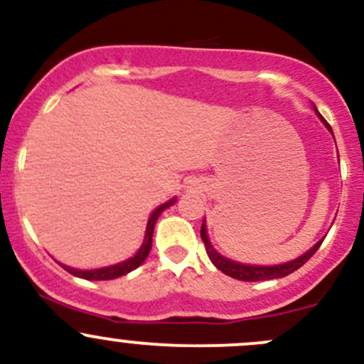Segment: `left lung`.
<instances>
[{
  "instance_id": "obj_1",
  "label": "left lung",
  "mask_w": 364,
  "mask_h": 364,
  "mask_svg": "<svg viewBox=\"0 0 364 364\" xmlns=\"http://www.w3.org/2000/svg\"><path fill=\"white\" fill-rule=\"evenodd\" d=\"M315 112L318 114L317 109H315ZM318 116H321V114H318ZM321 119L326 123V119L322 116H321ZM326 127L331 130V127H329L328 123H326ZM200 237H203L205 252H208V257L211 259V262L215 264V266L218 267L222 273L229 274L230 278H236V280H241V282H260V280H273V278L287 277V274L294 273L296 269H299L303 264H306L308 260H310V257L314 255V253L318 250V247L322 245V241H318V243L315 245L311 250H308L304 255H301L299 259L291 260V262L280 264V266H247V264H240V262H234V260L225 259V257L220 255V253L211 247V243H209V240H208V234H205L204 222H203V227H200Z\"/></svg>"
}]
</instances>
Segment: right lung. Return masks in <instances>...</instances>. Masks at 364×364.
Returning <instances> with one entry per match:
<instances>
[{
	"mask_svg": "<svg viewBox=\"0 0 364 364\" xmlns=\"http://www.w3.org/2000/svg\"><path fill=\"white\" fill-rule=\"evenodd\" d=\"M174 200H168L167 204L160 205V208H156L155 211H153V215L149 216V222H148V227H146V236H144V243H142L141 250L135 253L132 259L124 260V262H119L116 264V266H109V267H102V269H91V271H79V269H73V267H67V266H61L65 267V269L68 271L70 274H73V277H79V278H86V280H112V278H117V277H123V274L130 273V271L137 269L139 266H141L142 262L146 260V257H148L149 250H151V243H153V229H155V223L156 220H159V216L161 215V211H164L165 208H168Z\"/></svg>",
	"mask_w": 364,
	"mask_h": 364,
	"instance_id": "obj_1",
	"label": "right lung"
}]
</instances>
